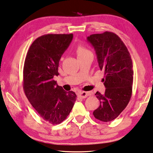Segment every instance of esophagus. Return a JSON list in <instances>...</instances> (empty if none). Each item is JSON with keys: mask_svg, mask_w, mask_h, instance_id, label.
<instances>
[{"mask_svg": "<svg viewBox=\"0 0 153 153\" xmlns=\"http://www.w3.org/2000/svg\"><path fill=\"white\" fill-rule=\"evenodd\" d=\"M89 93H88V92H79V93H78V94H77V95H78V97H79L80 98H82V99H84L87 97L89 95Z\"/></svg>", "mask_w": 153, "mask_h": 153, "instance_id": "esophagus-1", "label": "esophagus"}]
</instances>
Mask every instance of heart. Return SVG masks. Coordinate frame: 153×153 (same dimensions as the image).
<instances>
[{"label": "heart", "mask_w": 153, "mask_h": 153, "mask_svg": "<svg viewBox=\"0 0 153 153\" xmlns=\"http://www.w3.org/2000/svg\"><path fill=\"white\" fill-rule=\"evenodd\" d=\"M76 52L77 54V56H84L87 54H89L91 53L89 51L86 49L85 47H84L82 45H78L76 48Z\"/></svg>", "instance_id": "obj_1"}]
</instances>
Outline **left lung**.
I'll return each mask as SVG.
<instances>
[{"label":"left lung","instance_id":"8db88e82","mask_svg":"<svg viewBox=\"0 0 153 153\" xmlns=\"http://www.w3.org/2000/svg\"><path fill=\"white\" fill-rule=\"evenodd\" d=\"M87 41L95 50L99 67L105 74L102 82L106 89L103 94L99 92L95 94L100 105L93 115L103 122H110L125 110L131 97V58L125 43L114 33L93 34L87 37Z\"/></svg>","mask_w":153,"mask_h":153}]
</instances>
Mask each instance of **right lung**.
Returning a JSON list of instances; mask_svg holds the SVG:
<instances>
[{"label":"right lung","instance_id":"add662e5","mask_svg":"<svg viewBox=\"0 0 153 153\" xmlns=\"http://www.w3.org/2000/svg\"><path fill=\"white\" fill-rule=\"evenodd\" d=\"M73 34H48L34 41L26 54L23 70L24 93L43 120L61 123L71 112L76 94L66 92L53 79L59 61L73 39Z\"/></svg>","mask_w":153,"mask_h":153}]
</instances>
